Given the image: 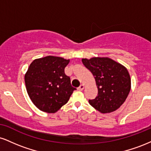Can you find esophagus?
<instances>
[{
    "instance_id": "esophagus-1",
    "label": "esophagus",
    "mask_w": 151,
    "mask_h": 151,
    "mask_svg": "<svg viewBox=\"0 0 151 151\" xmlns=\"http://www.w3.org/2000/svg\"><path fill=\"white\" fill-rule=\"evenodd\" d=\"M84 87H85V86H84V84H81V85L77 88V89L79 90V91H82V90L84 89Z\"/></svg>"
}]
</instances>
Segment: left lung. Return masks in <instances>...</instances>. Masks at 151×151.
I'll list each match as a JSON object with an SVG mask.
<instances>
[{
	"label": "left lung",
	"mask_w": 151,
	"mask_h": 151,
	"mask_svg": "<svg viewBox=\"0 0 151 151\" xmlns=\"http://www.w3.org/2000/svg\"><path fill=\"white\" fill-rule=\"evenodd\" d=\"M92 73L98 88V96L89 104L101 114L115 111L126 101L131 86L127 69L109 58L81 59Z\"/></svg>",
	"instance_id": "1"
}]
</instances>
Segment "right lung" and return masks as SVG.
Masks as SVG:
<instances>
[{"mask_svg":"<svg viewBox=\"0 0 151 151\" xmlns=\"http://www.w3.org/2000/svg\"><path fill=\"white\" fill-rule=\"evenodd\" d=\"M70 60L55 56L35 59L25 74L27 94L40 111L54 114L67 103L75 90L65 74Z\"/></svg>","mask_w":151,"mask_h":151,"instance_id":"right-lung-1","label":"right lung"}]
</instances>
